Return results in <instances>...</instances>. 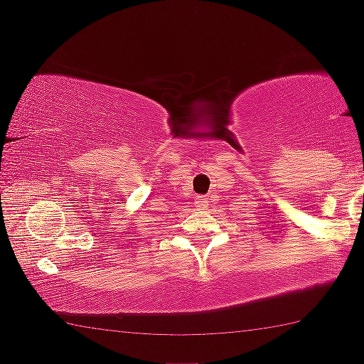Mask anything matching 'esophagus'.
<instances>
[{
  "mask_svg": "<svg viewBox=\"0 0 364 364\" xmlns=\"http://www.w3.org/2000/svg\"><path fill=\"white\" fill-rule=\"evenodd\" d=\"M205 205H207V197H203V196L196 197V207L203 208Z\"/></svg>",
  "mask_w": 364,
  "mask_h": 364,
  "instance_id": "1",
  "label": "esophagus"
}]
</instances>
